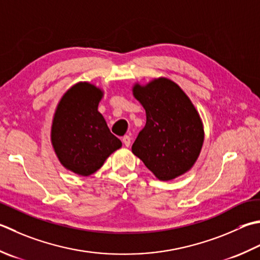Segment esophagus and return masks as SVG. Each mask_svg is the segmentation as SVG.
Wrapping results in <instances>:
<instances>
[{"label":"esophagus","mask_w":260,"mask_h":260,"mask_svg":"<svg viewBox=\"0 0 260 260\" xmlns=\"http://www.w3.org/2000/svg\"><path fill=\"white\" fill-rule=\"evenodd\" d=\"M121 141H123V143H124V145H125L126 147H128V146L131 145L132 139H131V137H129L128 135H125V136L123 137V140H121Z\"/></svg>","instance_id":"obj_1"}]
</instances>
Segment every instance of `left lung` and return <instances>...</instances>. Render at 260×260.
<instances>
[{"mask_svg": "<svg viewBox=\"0 0 260 260\" xmlns=\"http://www.w3.org/2000/svg\"><path fill=\"white\" fill-rule=\"evenodd\" d=\"M132 92L146 114V124L132 152L159 180H172L186 174L200 156L205 135L189 96L165 76L146 84L136 82Z\"/></svg>", "mask_w": 260, "mask_h": 260, "instance_id": "left-lung-1", "label": "left lung"}]
</instances>
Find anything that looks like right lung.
<instances>
[{
  "label": "right lung",
  "instance_id": "obj_1",
  "mask_svg": "<svg viewBox=\"0 0 260 260\" xmlns=\"http://www.w3.org/2000/svg\"><path fill=\"white\" fill-rule=\"evenodd\" d=\"M103 96L99 86L78 82L63 94L53 116L50 142L55 154L65 169L82 177L94 174L121 147L98 111Z\"/></svg>",
  "mask_w": 260,
  "mask_h": 260
}]
</instances>
